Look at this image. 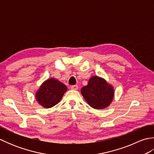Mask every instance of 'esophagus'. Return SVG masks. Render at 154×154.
<instances>
[{"label":"esophagus","instance_id":"1","mask_svg":"<svg viewBox=\"0 0 154 154\" xmlns=\"http://www.w3.org/2000/svg\"><path fill=\"white\" fill-rule=\"evenodd\" d=\"M71 89L72 90H77V89H78V86L76 85H75L71 86Z\"/></svg>","mask_w":154,"mask_h":154}]
</instances>
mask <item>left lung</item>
Listing matches in <instances>:
<instances>
[{
  "label": "left lung",
  "instance_id": "1",
  "mask_svg": "<svg viewBox=\"0 0 154 154\" xmlns=\"http://www.w3.org/2000/svg\"><path fill=\"white\" fill-rule=\"evenodd\" d=\"M81 92L87 103L95 109L109 106L114 95L113 87L98 76L91 77L87 85L81 88Z\"/></svg>",
  "mask_w": 154,
  "mask_h": 154
}]
</instances>
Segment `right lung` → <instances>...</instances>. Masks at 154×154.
Returning <instances> with one entry per match:
<instances>
[{"instance_id":"1","label":"right lung","mask_w":154,"mask_h":154,"mask_svg":"<svg viewBox=\"0 0 154 154\" xmlns=\"http://www.w3.org/2000/svg\"><path fill=\"white\" fill-rule=\"evenodd\" d=\"M67 90V87L60 81L51 78L45 81L35 93V99L44 108L49 109L60 103Z\"/></svg>"}]
</instances>
